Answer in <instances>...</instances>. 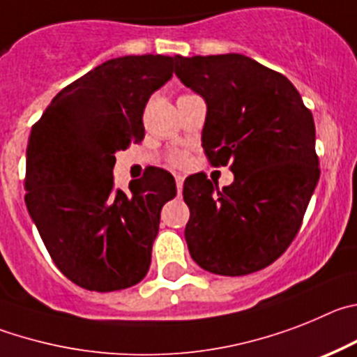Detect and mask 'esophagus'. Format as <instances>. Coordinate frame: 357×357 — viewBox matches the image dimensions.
Here are the masks:
<instances>
[{"instance_id": "esophagus-1", "label": "esophagus", "mask_w": 357, "mask_h": 357, "mask_svg": "<svg viewBox=\"0 0 357 357\" xmlns=\"http://www.w3.org/2000/svg\"><path fill=\"white\" fill-rule=\"evenodd\" d=\"M174 178H176V186H178V192H181V188H183V181H185V178H183L181 174H176Z\"/></svg>"}]
</instances>
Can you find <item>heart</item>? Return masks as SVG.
<instances>
[{
  "label": "heart",
  "mask_w": 357,
  "mask_h": 357,
  "mask_svg": "<svg viewBox=\"0 0 357 357\" xmlns=\"http://www.w3.org/2000/svg\"><path fill=\"white\" fill-rule=\"evenodd\" d=\"M172 162L176 163V165H185L186 163V158L183 155H176L174 158H172Z\"/></svg>",
  "instance_id": "obj_1"
}]
</instances>
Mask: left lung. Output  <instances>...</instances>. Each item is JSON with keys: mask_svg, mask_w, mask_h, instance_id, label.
I'll list each match as a JSON object with an SVG mask.
<instances>
[{"mask_svg": "<svg viewBox=\"0 0 357 357\" xmlns=\"http://www.w3.org/2000/svg\"><path fill=\"white\" fill-rule=\"evenodd\" d=\"M176 76L206 101L202 149L234 181L185 179V238L201 268L258 272L288 249L319 183L311 112L287 76L238 53L176 56Z\"/></svg>", "mask_w": 357, "mask_h": 357, "instance_id": "left-lung-1", "label": "left lung"}]
</instances>
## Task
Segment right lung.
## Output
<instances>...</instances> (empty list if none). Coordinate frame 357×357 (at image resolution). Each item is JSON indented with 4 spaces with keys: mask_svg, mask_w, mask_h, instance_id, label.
Wrapping results in <instances>:
<instances>
[{
    "mask_svg": "<svg viewBox=\"0 0 357 357\" xmlns=\"http://www.w3.org/2000/svg\"><path fill=\"white\" fill-rule=\"evenodd\" d=\"M176 56H121L54 96L26 147V208L54 265L91 291L146 278L160 211L176 197L171 172L149 167L130 192L114 188L115 153L144 139L151 94L172 78Z\"/></svg>",
    "mask_w": 357,
    "mask_h": 357,
    "instance_id": "right-lung-1",
    "label": "right lung"
}]
</instances>
